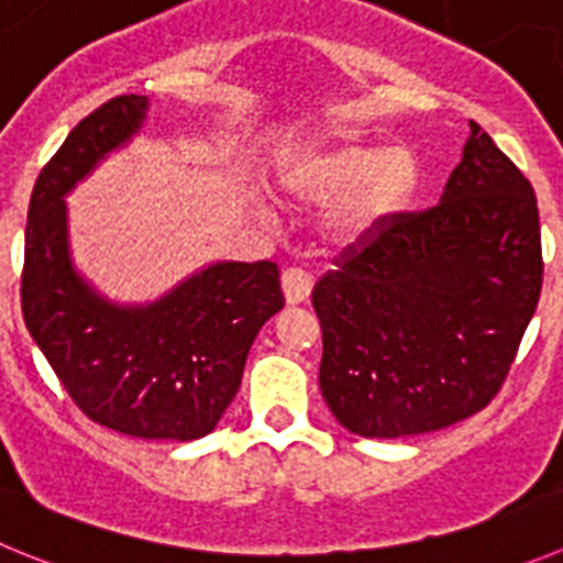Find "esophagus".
Listing matches in <instances>:
<instances>
[{
	"label": "esophagus",
	"mask_w": 563,
	"mask_h": 563,
	"mask_svg": "<svg viewBox=\"0 0 563 563\" xmlns=\"http://www.w3.org/2000/svg\"><path fill=\"white\" fill-rule=\"evenodd\" d=\"M283 283V294H286V302L288 306H300V302H306L308 297H311V275L302 269H286L280 277Z\"/></svg>",
	"instance_id": "34e87169"
}]
</instances>
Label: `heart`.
Listing matches in <instances>:
<instances>
[{"instance_id": "b5f03b06", "label": "heart", "mask_w": 563, "mask_h": 563, "mask_svg": "<svg viewBox=\"0 0 563 563\" xmlns=\"http://www.w3.org/2000/svg\"><path fill=\"white\" fill-rule=\"evenodd\" d=\"M420 185L423 168L412 151L358 140L302 143L283 154L275 168L283 199L328 207L319 235L333 250H353L382 235L412 207Z\"/></svg>"}]
</instances>
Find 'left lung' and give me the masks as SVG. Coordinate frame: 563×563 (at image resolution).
Returning a JSON list of instances; mask_svg holds the SVG:
<instances>
[{"label": "left lung", "instance_id": "8db88e82", "mask_svg": "<svg viewBox=\"0 0 563 563\" xmlns=\"http://www.w3.org/2000/svg\"><path fill=\"white\" fill-rule=\"evenodd\" d=\"M468 125L438 207L401 216L313 286L319 389L362 438L434 432L479 412L539 306L533 187Z\"/></svg>", "mask_w": 563, "mask_h": 563}]
</instances>
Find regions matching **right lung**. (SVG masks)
I'll use <instances>...</instances> for the list:
<instances>
[{
	"label": "right lung",
	"instance_id": "right-lung-1",
	"mask_svg": "<svg viewBox=\"0 0 563 563\" xmlns=\"http://www.w3.org/2000/svg\"><path fill=\"white\" fill-rule=\"evenodd\" d=\"M123 95L80 120L30 196L22 313L55 376L95 423L143 440H199L235 398L257 331L283 308L272 261H212L156 300L120 302L73 257L67 196L148 120Z\"/></svg>",
	"mask_w": 563,
	"mask_h": 563
}]
</instances>
